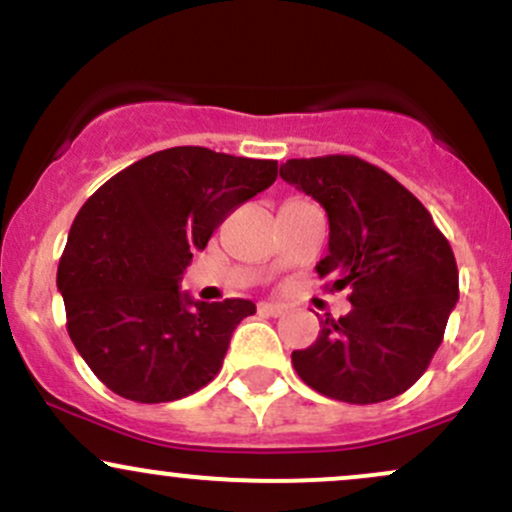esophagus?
<instances>
[{"label":"esophagus","mask_w":512,"mask_h":512,"mask_svg":"<svg viewBox=\"0 0 512 512\" xmlns=\"http://www.w3.org/2000/svg\"><path fill=\"white\" fill-rule=\"evenodd\" d=\"M257 310H260V315H272V317H279L286 313V308L281 303H260L257 305Z\"/></svg>","instance_id":"obj_1"}]
</instances>
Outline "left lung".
<instances>
[{"label":"left lung","mask_w":512,"mask_h":512,"mask_svg":"<svg viewBox=\"0 0 512 512\" xmlns=\"http://www.w3.org/2000/svg\"><path fill=\"white\" fill-rule=\"evenodd\" d=\"M279 175L322 204L330 252L317 274L349 286V315L320 320V334L291 361L305 385L349 404L407 392L443 342L460 298L448 238L404 185L356 156L291 158Z\"/></svg>","instance_id":"left-lung-1"}]
</instances>
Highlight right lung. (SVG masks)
Here are the masks:
<instances>
[{
    "label": "right lung",
    "instance_id": "obj_1",
    "mask_svg": "<svg viewBox=\"0 0 512 512\" xmlns=\"http://www.w3.org/2000/svg\"><path fill=\"white\" fill-rule=\"evenodd\" d=\"M276 161L173 146L132 163L79 209L57 267L67 332L115 395L182 399L214 380L255 303L192 301L180 279L221 221L276 180Z\"/></svg>",
    "mask_w": 512,
    "mask_h": 512
}]
</instances>
